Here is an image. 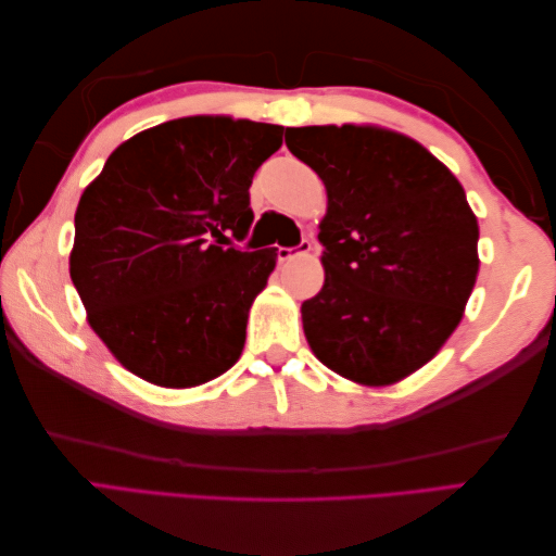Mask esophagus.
<instances>
[{"label":"esophagus","mask_w":556,"mask_h":556,"mask_svg":"<svg viewBox=\"0 0 556 556\" xmlns=\"http://www.w3.org/2000/svg\"><path fill=\"white\" fill-rule=\"evenodd\" d=\"M313 248V243L308 241V239H303L299 245H293V248H287V245H281L279 251H277V257L281 260V263H287V260H293V257H299V255H305Z\"/></svg>","instance_id":"obj_1"}]
</instances>
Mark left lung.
<instances>
[{"mask_svg":"<svg viewBox=\"0 0 556 556\" xmlns=\"http://www.w3.org/2000/svg\"><path fill=\"white\" fill-rule=\"evenodd\" d=\"M327 188L325 285L303 332L327 368L392 384L422 368L464 317L478 277V219L420 143L377 126L287 128Z\"/></svg>","mask_w":556,"mask_h":556,"instance_id":"8db88e82","label":"left lung"}]
</instances>
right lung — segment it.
Masks as SVG:
<instances>
[{
  "instance_id": "obj_1",
  "label": "right lung",
  "mask_w": 556,
  "mask_h": 556,
  "mask_svg": "<svg viewBox=\"0 0 556 556\" xmlns=\"http://www.w3.org/2000/svg\"><path fill=\"white\" fill-rule=\"evenodd\" d=\"M285 126L186 116L128 138L80 195L71 281L126 370L195 387L239 361L248 311L277 265L248 251L257 172Z\"/></svg>"
}]
</instances>
